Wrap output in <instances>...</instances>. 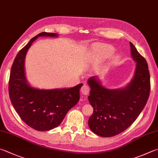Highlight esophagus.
Listing matches in <instances>:
<instances>
[{
	"label": "esophagus",
	"mask_w": 158,
	"mask_h": 158,
	"mask_svg": "<svg viewBox=\"0 0 158 158\" xmlns=\"http://www.w3.org/2000/svg\"><path fill=\"white\" fill-rule=\"evenodd\" d=\"M81 93L84 95H88L89 93H90V88H89L87 85H84L81 88Z\"/></svg>",
	"instance_id": "34e87169"
}]
</instances>
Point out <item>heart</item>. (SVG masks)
<instances>
[{
	"instance_id": "1",
	"label": "heart",
	"mask_w": 158,
	"mask_h": 158,
	"mask_svg": "<svg viewBox=\"0 0 158 158\" xmlns=\"http://www.w3.org/2000/svg\"><path fill=\"white\" fill-rule=\"evenodd\" d=\"M114 48L111 45L106 44H99L95 45L93 49V59L103 60L108 59L113 55Z\"/></svg>"
}]
</instances>
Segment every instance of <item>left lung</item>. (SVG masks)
<instances>
[{
	"label": "left lung",
	"mask_w": 158,
	"mask_h": 158,
	"mask_svg": "<svg viewBox=\"0 0 158 158\" xmlns=\"http://www.w3.org/2000/svg\"><path fill=\"white\" fill-rule=\"evenodd\" d=\"M136 63L134 76L124 88L108 89L96 76L88 80L89 102L93 113L88 119L90 130L101 137H113L128 128L141 113L150 94V74L145 59L130 43Z\"/></svg>",
	"instance_id": "obj_1"
}]
</instances>
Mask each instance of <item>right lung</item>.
<instances>
[{
	"label": "right lung",
	"mask_w": 158,
	"mask_h": 158,
	"mask_svg": "<svg viewBox=\"0 0 158 158\" xmlns=\"http://www.w3.org/2000/svg\"><path fill=\"white\" fill-rule=\"evenodd\" d=\"M39 36L59 35L41 32L19 51L11 68L9 94L11 104L23 121L36 131H45L58 127L68 112L78 103L83 84L52 90L39 89L29 84L25 75V59L31 45Z\"/></svg>",
	"instance_id": "add662e5"
}]
</instances>
